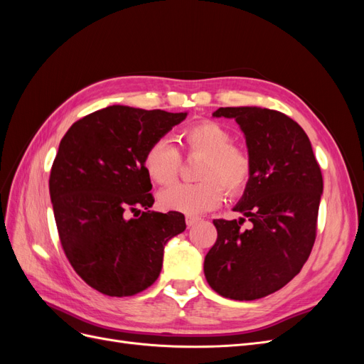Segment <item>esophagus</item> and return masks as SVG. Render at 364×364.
Here are the masks:
<instances>
[{"label": "esophagus", "mask_w": 364, "mask_h": 364, "mask_svg": "<svg viewBox=\"0 0 364 364\" xmlns=\"http://www.w3.org/2000/svg\"><path fill=\"white\" fill-rule=\"evenodd\" d=\"M199 217H197V215H186L185 217V223H186V226H188V228H191V226H194L197 222H199Z\"/></svg>", "instance_id": "esophagus-1"}]
</instances>
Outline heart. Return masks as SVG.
<instances>
[{
    "mask_svg": "<svg viewBox=\"0 0 364 364\" xmlns=\"http://www.w3.org/2000/svg\"><path fill=\"white\" fill-rule=\"evenodd\" d=\"M179 144L186 155L202 156L194 183H174L159 194V203L168 211L188 215L211 211L223 200L245 193L252 179L250 153L230 142V134L217 121L203 119L181 130ZM182 165L179 150L168 141L158 139L149 146L142 158L149 178L159 185L171 183Z\"/></svg>",
    "mask_w": 364,
    "mask_h": 364,
    "instance_id": "obj_1",
    "label": "heart"
}]
</instances>
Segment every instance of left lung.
Returning <instances> with one entry per match:
<instances>
[{"label": "left lung", "mask_w": 364, "mask_h": 364, "mask_svg": "<svg viewBox=\"0 0 364 364\" xmlns=\"http://www.w3.org/2000/svg\"><path fill=\"white\" fill-rule=\"evenodd\" d=\"M245 132L252 179L234 211L246 218H215L217 240L205 257V277L215 293L253 301L290 282L310 257L317 234L323 178L311 142L294 119L262 107H220Z\"/></svg>", "instance_id": "8db88e82"}]
</instances>
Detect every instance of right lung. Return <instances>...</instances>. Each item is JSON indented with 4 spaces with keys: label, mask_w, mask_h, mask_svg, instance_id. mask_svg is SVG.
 Masks as SVG:
<instances>
[{
    "label": "right lung",
    "mask_w": 364,
    "mask_h": 364,
    "mask_svg": "<svg viewBox=\"0 0 364 364\" xmlns=\"http://www.w3.org/2000/svg\"><path fill=\"white\" fill-rule=\"evenodd\" d=\"M185 117L114 105L62 138L50 173L54 218L65 255L94 290L144 291L159 277L164 245L185 230L183 214L150 211L155 197L142 167L149 146Z\"/></svg>",
    "instance_id": "add662e5"
}]
</instances>
